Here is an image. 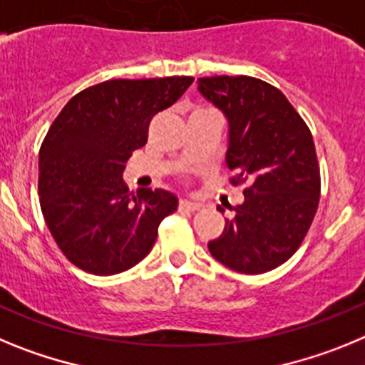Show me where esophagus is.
Segmentation results:
<instances>
[{
  "mask_svg": "<svg viewBox=\"0 0 365 365\" xmlns=\"http://www.w3.org/2000/svg\"><path fill=\"white\" fill-rule=\"evenodd\" d=\"M201 208V205L199 202H192V201H186V199H182V201L179 202V210H188V212H195Z\"/></svg>",
  "mask_w": 365,
  "mask_h": 365,
  "instance_id": "1",
  "label": "esophagus"
}]
</instances>
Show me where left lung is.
<instances>
[{
    "mask_svg": "<svg viewBox=\"0 0 365 365\" xmlns=\"http://www.w3.org/2000/svg\"><path fill=\"white\" fill-rule=\"evenodd\" d=\"M197 89L228 120L232 182H248L243 205L208 250L235 272H269L298 250L318 208L312 135L285 95L263 80L210 76L199 78Z\"/></svg>",
    "mask_w": 365,
    "mask_h": 365,
    "instance_id": "1",
    "label": "left lung"
}]
</instances>
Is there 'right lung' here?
<instances>
[{
  "label": "right lung",
  "instance_id": "obj_1",
  "mask_svg": "<svg viewBox=\"0 0 365 365\" xmlns=\"http://www.w3.org/2000/svg\"><path fill=\"white\" fill-rule=\"evenodd\" d=\"M192 82V76L108 80L74 95L53 122L38 160L40 206L73 265L111 276L150 254L160 221L179 201L166 190L133 195L122 173L146 144L151 118Z\"/></svg>",
  "mask_w": 365,
  "mask_h": 365
}]
</instances>
